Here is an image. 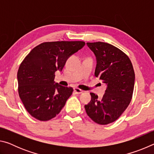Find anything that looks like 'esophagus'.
I'll list each match as a JSON object with an SVG mask.
<instances>
[{
  "mask_svg": "<svg viewBox=\"0 0 154 154\" xmlns=\"http://www.w3.org/2000/svg\"><path fill=\"white\" fill-rule=\"evenodd\" d=\"M74 91L75 92V93L78 94H82L83 92L82 90H81V89H79V88H75Z\"/></svg>",
  "mask_w": 154,
  "mask_h": 154,
  "instance_id": "obj_1",
  "label": "esophagus"
}]
</instances>
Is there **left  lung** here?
<instances>
[{
  "label": "left lung",
  "instance_id": "1",
  "mask_svg": "<svg viewBox=\"0 0 154 154\" xmlns=\"http://www.w3.org/2000/svg\"><path fill=\"white\" fill-rule=\"evenodd\" d=\"M96 56L94 75L106 83L103 98L90 93L91 100L85 105L88 116L100 125L117 120L126 110L133 94L135 75L126 54L116 47L104 42L87 43Z\"/></svg>",
  "mask_w": 154,
  "mask_h": 154
}]
</instances>
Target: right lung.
Listing matches in <instances>:
<instances>
[{
    "label": "right lung",
    "instance_id": "1",
    "mask_svg": "<svg viewBox=\"0 0 154 154\" xmlns=\"http://www.w3.org/2000/svg\"><path fill=\"white\" fill-rule=\"evenodd\" d=\"M85 45L83 41L45 42L33 48L17 71L18 93L33 118L48 121L58 115L73 92L54 82L67 59Z\"/></svg>",
    "mask_w": 154,
    "mask_h": 154
}]
</instances>
